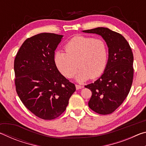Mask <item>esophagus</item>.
<instances>
[{
    "label": "esophagus",
    "mask_w": 146,
    "mask_h": 146,
    "mask_svg": "<svg viewBox=\"0 0 146 146\" xmlns=\"http://www.w3.org/2000/svg\"><path fill=\"white\" fill-rule=\"evenodd\" d=\"M75 86H76V90H80V89L83 88V86H80V85H78V84H76Z\"/></svg>",
    "instance_id": "34e87169"
}]
</instances>
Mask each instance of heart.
I'll use <instances>...</instances> for the list:
<instances>
[{
	"mask_svg": "<svg viewBox=\"0 0 146 146\" xmlns=\"http://www.w3.org/2000/svg\"><path fill=\"white\" fill-rule=\"evenodd\" d=\"M65 52L58 51L55 55V63L62 75L66 78L75 76L78 82L89 78L98 77L103 72L108 59V48L100 38L89 36H74L65 46Z\"/></svg>",
	"mask_w": 146,
	"mask_h": 146,
	"instance_id": "obj_1",
	"label": "heart"
}]
</instances>
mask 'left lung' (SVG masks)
<instances>
[{
  "label": "left lung",
  "instance_id": "8db88e82",
  "mask_svg": "<svg viewBox=\"0 0 146 146\" xmlns=\"http://www.w3.org/2000/svg\"><path fill=\"white\" fill-rule=\"evenodd\" d=\"M102 36L109 48V58L104 72L93 83L85 86L92 95L88 105L100 115L111 114L122 104L131 88L134 74L133 54L122 35L107 28L82 31Z\"/></svg>",
  "mask_w": 146,
  "mask_h": 146
}]
</instances>
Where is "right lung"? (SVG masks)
<instances>
[{
    "label": "right lung",
    "instance_id": "obj_1",
    "mask_svg": "<svg viewBox=\"0 0 146 146\" xmlns=\"http://www.w3.org/2000/svg\"><path fill=\"white\" fill-rule=\"evenodd\" d=\"M62 36L42 33L27 38L14 60L17 95L27 109L44 120L64 113L76 90L55 63V51Z\"/></svg>",
    "mask_w": 146,
    "mask_h": 146
}]
</instances>
